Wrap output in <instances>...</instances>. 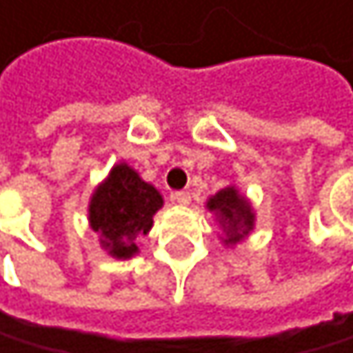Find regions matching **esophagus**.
<instances>
[{"label":"esophagus","mask_w":353,"mask_h":353,"mask_svg":"<svg viewBox=\"0 0 353 353\" xmlns=\"http://www.w3.org/2000/svg\"><path fill=\"white\" fill-rule=\"evenodd\" d=\"M171 196H173V201H178L180 205H188V203H190V192L188 190H175Z\"/></svg>","instance_id":"1"}]
</instances>
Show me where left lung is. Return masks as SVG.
<instances>
[{
    "instance_id": "8db88e82",
    "label": "left lung",
    "mask_w": 353,
    "mask_h": 353,
    "mask_svg": "<svg viewBox=\"0 0 353 353\" xmlns=\"http://www.w3.org/2000/svg\"><path fill=\"white\" fill-rule=\"evenodd\" d=\"M208 208L216 214V220L224 233L226 243H237L254 226V214L248 201L237 194L235 188H224L208 201Z\"/></svg>"
}]
</instances>
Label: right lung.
I'll return each mask as SVG.
<instances>
[{"mask_svg": "<svg viewBox=\"0 0 353 353\" xmlns=\"http://www.w3.org/2000/svg\"><path fill=\"white\" fill-rule=\"evenodd\" d=\"M163 196L145 184L129 165H116L110 178L94 190L88 220L101 245L116 259H129L137 252L135 239L152 226Z\"/></svg>", "mask_w": 353, "mask_h": 353, "instance_id": "1", "label": "right lung"}]
</instances>
